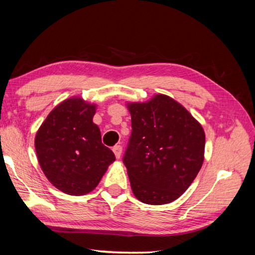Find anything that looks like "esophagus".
Segmentation results:
<instances>
[{"instance_id":"esophagus-1","label":"esophagus","mask_w":255,"mask_h":255,"mask_svg":"<svg viewBox=\"0 0 255 255\" xmlns=\"http://www.w3.org/2000/svg\"><path fill=\"white\" fill-rule=\"evenodd\" d=\"M112 151L115 153L117 159H120L121 153H123V147H121V145H116V146L112 148Z\"/></svg>"}]
</instances>
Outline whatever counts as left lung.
Segmentation results:
<instances>
[{"label": "left lung", "mask_w": 255, "mask_h": 255, "mask_svg": "<svg viewBox=\"0 0 255 255\" xmlns=\"http://www.w3.org/2000/svg\"><path fill=\"white\" fill-rule=\"evenodd\" d=\"M127 109L131 136L124 163L131 191L143 203H171L191 186L203 164V127L164 94L146 102H128Z\"/></svg>", "instance_id": "8db88e82"}]
</instances>
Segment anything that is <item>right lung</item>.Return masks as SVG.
<instances>
[{
	"mask_svg": "<svg viewBox=\"0 0 255 255\" xmlns=\"http://www.w3.org/2000/svg\"><path fill=\"white\" fill-rule=\"evenodd\" d=\"M96 104L79 96L62 101L35 136L38 163L48 181L69 195H85L99 185L116 156L93 123Z\"/></svg>",
	"mask_w": 255,
	"mask_h": 255,
	"instance_id": "right-lung-1",
	"label": "right lung"
}]
</instances>
